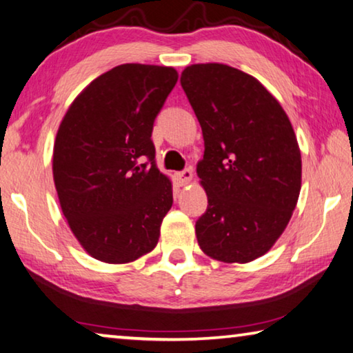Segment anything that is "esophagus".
<instances>
[{
  "mask_svg": "<svg viewBox=\"0 0 353 353\" xmlns=\"http://www.w3.org/2000/svg\"><path fill=\"white\" fill-rule=\"evenodd\" d=\"M174 176H176V181H177L179 183H181V185H187V183L192 182V179H193V171L190 170V168H187V170L176 172Z\"/></svg>",
  "mask_w": 353,
  "mask_h": 353,
  "instance_id": "obj_1",
  "label": "esophagus"
}]
</instances>
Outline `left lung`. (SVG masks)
Instances as JSON below:
<instances>
[{"label":"left lung","mask_w":353,"mask_h":353,"mask_svg":"<svg viewBox=\"0 0 353 353\" xmlns=\"http://www.w3.org/2000/svg\"><path fill=\"white\" fill-rule=\"evenodd\" d=\"M181 85L204 137L196 172L207 193L196 221L212 259L247 264L265 254L297 205L301 155L283 106L245 72L209 63L188 65Z\"/></svg>","instance_id":"left-lung-1"}]
</instances>
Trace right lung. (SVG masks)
Segmentation results:
<instances>
[{
  "label": "right lung",
  "instance_id": "1",
  "mask_svg": "<svg viewBox=\"0 0 353 353\" xmlns=\"http://www.w3.org/2000/svg\"><path fill=\"white\" fill-rule=\"evenodd\" d=\"M172 67L121 64L78 94L56 133L59 204L89 256L127 264L155 248L172 185L155 165L154 121L177 83Z\"/></svg>",
  "mask_w": 353,
  "mask_h": 353
}]
</instances>
